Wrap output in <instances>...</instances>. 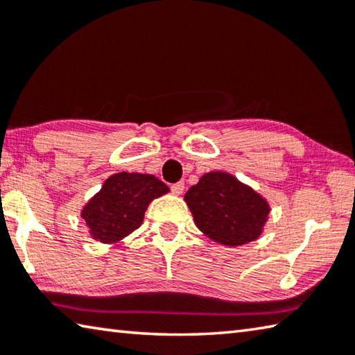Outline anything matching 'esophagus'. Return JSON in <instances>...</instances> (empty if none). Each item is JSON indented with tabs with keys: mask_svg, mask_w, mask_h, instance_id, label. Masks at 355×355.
<instances>
[{
	"mask_svg": "<svg viewBox=\"0 0 355 355\" xmlns=\"http://www.w3.org/2000/svg\"><path fill=\"white\" fill-rule=\"evenodd\" d=\"M171 191H173L174 195H181L182 191H184V182L181 181V182L173 184V185H171Z\"/></svg>",
	"mask_w": 355,
	"mask_h": 355,
	"instance_id": "1",
	"label": "esophagus"
}]
</instances>
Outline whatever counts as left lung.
Here are the masks:
<instances>
[{
	"label": "left lung",
	"instance_id": "left-lung-1",
	"mask_svg": "<svg viewBox=\"0 0 355 355\" xmlns=\"http://www.w3.org/2000/svg\"><path fill=\"white\" fill-rule=\"evenodd\" d=\"M185 201L200 231L227 246L256 240L270 214L262 196L220 171L202 176L185 193Z\"/></svg>",
	"mask_w": 355,
	"mask_h": 355
}]
</instances>
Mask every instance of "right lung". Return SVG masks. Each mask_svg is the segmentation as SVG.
I'll return each instance as SVG.
<instances>
[{
  "instance_id": "obj_1",
  "label": "right lung",
  "mask_w": 355,
  "mask_h": 355,
  "mask_svg": "<svg viewBox=\"0 0 355 355\" xmlns=\"http://www.w3.org/2000/svg\"><path fill=\"white\" fill-rule=\"evenodd\" d=\"M166 184L153 174L116 173L83 210L93 239L114 243L139 227L148 204L165 195Z\"/></svg>"
}]
</instances>
